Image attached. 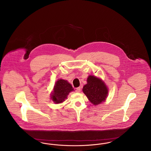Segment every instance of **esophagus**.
Returning <instances> with one entry per match:
<instances>
[{"mask_svg":"<svg viewBox=\"0 0 151 151\" xmlns=\"http://www.w3.org/2000/svg\"><path fill=\"white\" fill-rule=\"evenodd\" d=\"M81 91V88L80 87H78V88H76V92H80Z\"/></svg>","mask_w":151,"mask_h":151,"instance_id":"1","label":"esophagus"}]
</instances>
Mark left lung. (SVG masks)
Segmentation results:
<instances>
[{"label":"left lung","instance_id":"obj_1","mask_svg":"<svg viewBox=\"0 0 151 151\" xmlns=\"http://www.w3.org/2000/svg\"><path fill=\"white\" fill-rule=\"evenodd\" d=\"M87 84L84 85L83 92L94 105L104 102L108 95V88L100 78L90 75L87 79Z\"/></svg>","mask_w":151,"mask_h":151}]
</instances>
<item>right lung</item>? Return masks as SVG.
<instances>
[{
	"mask_svg": "<svg viewBox=\"0 0 151 151\" xmlns=\"http://www.w3.org/2000/svg\"><path fill=\"white\" fill-rule=\"evenodd\" d=\"M73 91L72 86L67 80L58 79L51 94V99L55 104H60L65 101L68 94Z\"/></svg>",
	"mask_w": 151,
	"mask_h": 151,
	"instance_id": "right-lung-1",
	"label": "right lung"
}]
</instances>
